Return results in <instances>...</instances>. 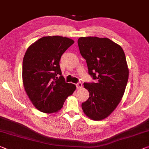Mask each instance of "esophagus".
<instances>
[{"label":"esophagus","mask_w":149,"mask_h":149,"mask_svg":"<svg viewBox=\"0 0 149 149\" xmlns=\"http://www.w3.org/2000/svg\"><path fill=\"white\" fill-rule=\"evenodd\" d=\"M76 87H77V89H79L81 88H82V84L81 83H77L76 84Z\"/></svg>","instance_id":"esophagus-1"}]
</instances>
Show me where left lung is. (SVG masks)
Instances as JSON below:
<instances>
[{"label": "left lung", "instance_id": "left-lung-1", "mask_svg": "<svg viewBox=\"0 0 149 149\" xmlns=\"http://www.w3.org/2000/svg\"><path fill=\"white\" fill-rule=\"evenodd\" d=\"M77 43L89 75L97 79V83H84L89 97L82 103L83 111L90 119L104 120L116 108L124 94L129 77L125 53L120 45L108 38L81 37Z\"/></svg>", "mask_w": 149, "mask_h": 149}]
</instances>
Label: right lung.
Returning a JSON list of instances; mask_svg holds the SVG:
<instances>
[{"label":"right lung","instance_id":"add662e5","mask_svg":"<svg viewBox=\"0 0 149 149\" xmlns=\"http://www.w3.org/2000/svg\"><path fill=\"white\" fill-rule=\"evenodd\" d=\"M74 43L68 37L46 36L26 50L22 65L24 89L32 104L42 112H58L76 89L74 84L65 82L59 65L62 54Z\"/></svg>","mask_w":149,"mask_h":149}]
</instances>
